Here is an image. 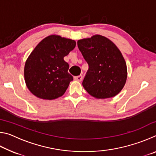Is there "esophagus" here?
Masks as SVG:
<instances>
[{
  "instance_id": "1",
  "label": "esophagus",
  "mask_w": 156,
  "mask_h": 156,
  "mask_svg": "<svg viewBox=\"0 0 156 156\" xmlns=\"http://www.w3.org/2000/svg\"><path fill=\"white\" fill-rule=\"evenodd\" d=\"M83 76L80 75V76H76V77H74V80L80 82V81H82V80H83Z\"/></svg>"
}]
</instances>
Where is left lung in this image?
Masks as SVG:
<instances>
[{
	"label": "left lung",
	"mask_w": 156,
	"mask_h": 156,
	"mask_svg": "<svg viewBox=\"0 0 156 156\" xmlns=\"http://www.w3.org/2000/svg\"><path fill=\"white\" fill-rule=\"evenodd\" d=\"M77 43L89 65L83 81L84 89L97 99L109 98L119 94L126 83L127 69L117 46L98 34L78 40Z\"/></svg>",
	"instance_id": "8db88e82"
}]
</instances>
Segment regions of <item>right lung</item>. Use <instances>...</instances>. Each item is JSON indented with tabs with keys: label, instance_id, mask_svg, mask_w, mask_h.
I'll return each mask as SVG.
<instances>
[{
	"label": "right lung",
	"instance_id": "right-lung-1",
	"mask_svg": "<svg viewBox=\"0 0 156 156\" xmlns=\"http://www.w3.org/2000/svg\"><path fill=\"white\" fill-rule=\"evenodd\" d=\"M75 41L58 35H50L37 44L25 62V81L34 96L54 100L65 93L73 76L68 73L64 60L75 48Z\"/></svg>",
	"mask_w": 156,
	"mask_h": 156
}]
</instances>
